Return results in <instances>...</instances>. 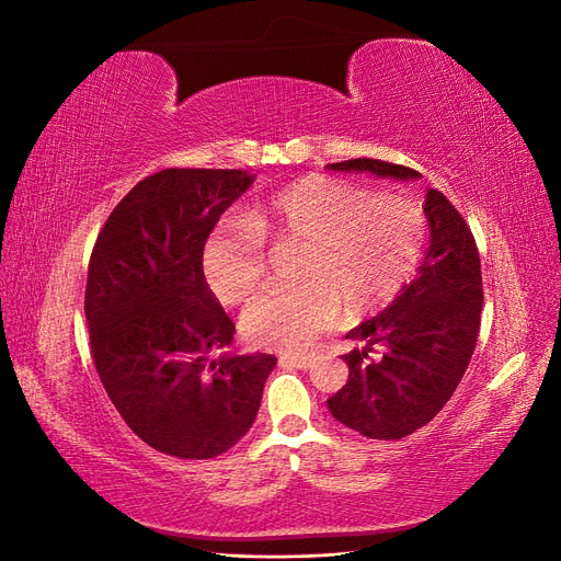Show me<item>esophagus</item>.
Segmentation results:
<instances>
[{
  "instance_id": "esophagus-1",
  "label": "esophagus",
  "mask_w": 561,
  "mask_h": 561,
  "mask_svg": "<svg viewBox=\"0 0 561 561\" xmlns=\"http://www.w3.org/2000/svg\"><path fill=\"white\" fill-rule=\"evenodd\" d=\"M316 363V355H280V365L295 369H309Z\"/></svg>"
}]
</instances>
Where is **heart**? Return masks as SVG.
Segmentation results:
<instances>
[{
  "instance_id": "1",
  "label": "heart",
  "mask_w": 561,
  "mask_h": 561,
  "mask_svg": "<svg viewBox=\"0 0 561 561\" xmlns=\"http://www.w3.org/2000/svg\"><path fill=\"white\" fill-rule=\"evenodd\" d=\"M266 243H301L285 290L243 313L252 346L299 351L342 318L381 309L412 278L426 243V219L400 194H371L336 178H307L225 219L203 250V271L225 304H243L264 280Z\"/></svg>"
}]
</instances>
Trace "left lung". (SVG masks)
<instances>
[{
  "instance_id": "left-lung-1",
  "label": "left lung",
  "mask_w": 561,
  "mask_h": 561,
  "mask_svg": "<svg viewBox=\"0 0 561 561\" xmlns=\"http://www.w3.org/2000/svg\"><path fill=\"white\" fill-rule=\"evenodd\" d=\"M332 171L419 180L414 168L379 159L330 163ZM423 215L428 250L419 276L379 316L353 328L363 342L342 355L348 381L328 400L332 416L371 439H400L423 428L461 383L480 334L482 268L470 227L449 198L428 190ZM381 347L379 359L368 353Z\"/></svg>"
}]
</instances>
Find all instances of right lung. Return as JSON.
<instances>
[{
	"label": "right lung",
	"mask_w": 561,
	"mask_h": 561,
	"mask_svg": "<svg viewBox=\"0 0 561 561\" xmlns=\"http://www.w3.org/2000/svg\"><path fill=\"white\" fill-rule=\"evenodd\" d=\"M248 171L165 168L112 210L89 262L91 355L112 404L142 443L178 458L231 449L257 419L276 358L208 353L236 325L203 276V248Z\"/></svg>",
	"instance_id": "obj_1"
}]
</instances>
